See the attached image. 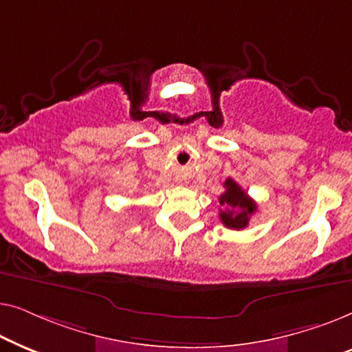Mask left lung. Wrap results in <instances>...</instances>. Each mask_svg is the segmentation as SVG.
Returning <instances> with one entry per match:
<instances>
[{
    "mask_svg": "<svg viewBox=\"0 0 352 352\" xmlns=\"http://www.w3.org/2000/svg\"><path fill=\"white\" fill-rule=\"evenodd\" d=\"M224 187L226 192L219 197V204L226 206V210L219 211V219L226 228L242 230L248 226L250 216L256 211V204L230 177L226 179Z\"/></svg>",
    "mask_w": 352,
    "mask_h": 352,
    "instance_id": "obj_1",
    "label": "left lung"
}]
</instances>
